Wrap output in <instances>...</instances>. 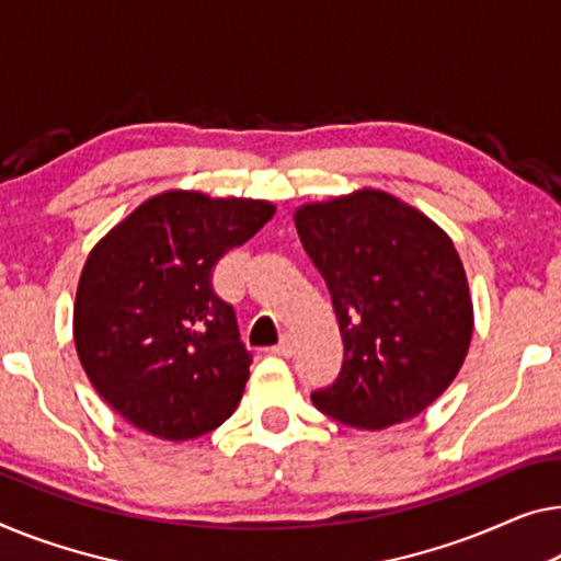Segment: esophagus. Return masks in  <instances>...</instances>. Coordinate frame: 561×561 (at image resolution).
<instances>
[{
  "label": "esophagus",
  "mask_w": 561,
  "mask_h": 561,
  "mask_svg": "<svg viewBox=\"0 0 561 561\" xmlns=\"http://www.w3.org/2000/svg\"><path fill=\"white\" fill-rule=\"evenodd\" d=\"M274 355H282V357H291V355H295V337H291L289 332L282 334L279 345L274 347Z\"/></svg>",
  "instance_id": "obj_1"
}]
</instances>
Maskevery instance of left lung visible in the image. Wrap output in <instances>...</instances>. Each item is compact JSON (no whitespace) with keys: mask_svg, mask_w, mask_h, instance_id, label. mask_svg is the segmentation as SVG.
I'll use <instances>...</instances> for the list:
<instances>
[{"mask_svg":"<svg viewBox=\"0 0 561 561\" xmlns=\"http://www.w3.org/2000/svg\"><path fill=\"white\" fill-rule=\"evenodd\" d=\"M295 227L328 284L342 370L312 403L334 421L382 431L423 413L466 360L473 305L454 241L386 191L297 208Z\"/></svg>","mask_w":561,"mask_h":561,"instance_id":"obj_1","label":"left lung"}]
</instances>
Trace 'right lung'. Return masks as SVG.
I'll use <instances>...</instances> for the list:
<instances>
[{
	"mask_svg": "<svg viewBox=\"0 0 561 561\" xmlns=\"http://www.w3.org/2000/svg\"><path fill=\"white\" fill-rule=\"evenodd\" d=\"M272 216L270 201L165 191L88 254L75 347L98 396L138 431L188 440L237 411L252 355L211 270Z\"/></svg>",
	"mask_w": 561,
	"mask_h": 561,
	"instance_id": "obj_1",
	"label": "right lung"
}]
</instances>
